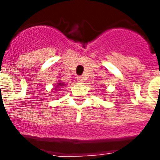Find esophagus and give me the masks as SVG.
Wrapping results in <instances>:
<instances>
[{
	"label": "esophagus",
	"instance_id": "esophagus-1",
	"mask_svg": "<svg viewBox=\"0 0 160 160\" xmlns=\"http://www.w3.org/2000/svg\"><path fill=\"white\" fill-rule=\"evenodd\" d=\"M77 79H78V82H83V80H84V78H82V76H79V77H78V78H77Z\"/></svg>",
	"mask_w": 160,
	"mask_h": 160
}]
</instances>
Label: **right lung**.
Listing matches in <instances>:
<instances>
[{"label":"right lung","instance_id":"add662e5","mask_svg":"<svg viewBox=\"0 0 160 160\" xmlns=\"http://www.w3.org/2000/svg\"><path fill=\"white\" fill-rule=\"evenodd\" d=\"M60 85L62 86V85H63V83H58V85H57V86H60Z\"/></svg>","mask_w":160,"mask_h":160}]
</instances>
